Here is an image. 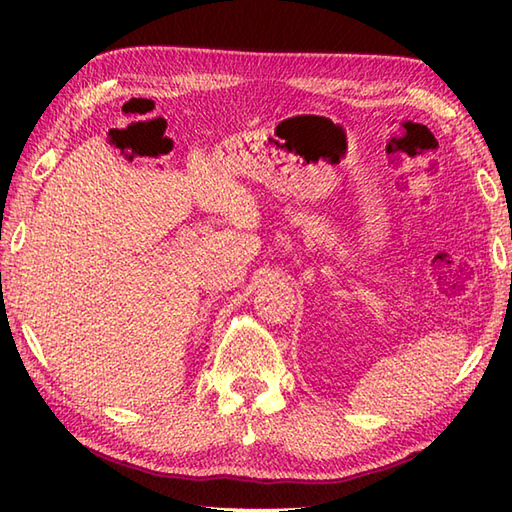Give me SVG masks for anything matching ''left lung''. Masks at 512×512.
I'll return each mask as SVG.
<instances>
[{"label":"left lung","mask_w":512,"mask_h":512,"mask_svg":"<svg viewBox=\"0 0 512 512\" xmlns=\"http://www.w3.org/2000/svg\"><path fill=\"white\" fill-rule=\"evenodd\" d=\"M510 281H512V279H510Z\"/></svg>","instance_id":"left-lung-1"}]
</instances>
